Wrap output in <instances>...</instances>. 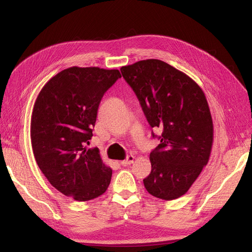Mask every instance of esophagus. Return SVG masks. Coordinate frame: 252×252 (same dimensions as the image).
Masks as SVG:
<instances>
[{
    "instance_id": "obj_1",
    "label": "esophagus",
    "mask_w": 252,
    "mask_h": 252,
    "mask_svg": "<svg viewBox=\"0 0 252 252\" xmlns=\"http://www.w3.org/2000/svg\"><path fill=\"white\" fill-rule=\"evenodd\" d=\"M133 161H134V157L132 156V155H130V156H128L124 161H121V165H123V166H128V165H130L131 163H133Z\"/></svg>"
}]
</instances>
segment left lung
<instances>
[{
	"instance_id": "left-lung-1",
	"label": "left lung",
	"mask_w": 252,
	"mask_h": 252,
	"mask_svg": "<svg viewBox=\"0 0 252 252\" xmlns=\"http://www.w3.org/2000/svg\"><path fill=\"white\" fill-rule=\"evenodd\" d=\"M121 72L149 125L162 129L161 143L150 154L151 172L143 180L144 186L158 199H178L209 161L213 124L204 91L187 74L156 59L123 66Z\"/></svg>"
}]
</instances>
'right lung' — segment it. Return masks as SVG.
I'll use <instances>...</instances> for the list:
<instances>
[{
    "label": "right lung",
    "mask_w": 252,
    "mask_h": 252,
    "mask_svg": "<svg viewBox=\"0 0 252 252\" xmlns=\"http://www.w3.org/2000/svg\"><path fill=\"white\" fill-rule=\"evenodd\" d=\"M122 77L118 69L77 67L52 77L33 105L30 139L37 166L60 192L75 201L107 190L112 169L97 148L87 149L104 94Z\"/></svg>",
    "instance_id": "obj_1"
}]
</instances>
